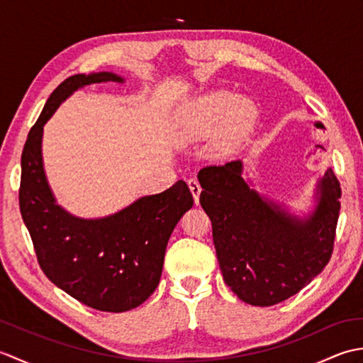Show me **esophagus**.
I'll return each instance as SVG.
<instances>
[{
  "label": "esophagus",
  "mask_w": 363,
  "mask_h": 363,
  "mask_svg": "<svg viewBox=\"0 0 363 363\" xmlns=\"http://www.w3.org/2000/svg\"><path fill=\"white\" fill-rule=\"evenodd\" d=\"M187 184H189V187H190L191 195H194V198H195V203L198 204L199 203V194H201V186H199L198 179H194V177H191V179H189Z\"/></svg>",
  "instance_id": "esophagus-1"
}]
</instances>
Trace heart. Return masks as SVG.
<instances>
[{
    "mask_svg": "<svg viewBox=\"0 0 363 363\" xmlns=\"http://www.w3.org/2000/svg\"><path fill=\"white\" fill-rule=\"evenodd\" d=\"M225 117L228 133L238 135L251 125L256 109L248 99H237L233 91L215 90L195 99L184 112L182 133L187 137H206L221 125Z\"/></svg>",
    "mask_w": 363,
    "mask_h": 363,
    "instance_id": "heart-1",
    "label": "heart"
}]
</instances>
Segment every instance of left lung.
<instances>
[{"label":"left lung","mask_w":363,"mask_h":363,"mask_svg":"<svg viewBox=\"0 0 363 363\" xmlns=\"http://www.w3.org/2000/svg\"><path fill=\"white\" fill-rule=\"evenodd\" d=\"M198 179L223 279L245 303H282L325 269L334 251L342 196L333 169L320 181L318 206L306 220L250 189L240 160L199 169Z\"/></svg>","instance_id":"left-lung-1"}]
</instances>
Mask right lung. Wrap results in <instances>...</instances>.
I'll list each match as a JSON object with an SVG mask.
<instances>
[{"instance_id": "right-lung-1", "label": "right lung", "mask_w": 363, "mask_h": 363, "mask_svg": "<svg viewBox=\"0 0 363 363\" xmlns=\"http://www.w3.org/2000/svg\"><path fill=\"white\" fill-rule=\"evenodd\" d=\"M106 81L123 82L107 72L74 74L50 95L21 152L18 201L45 276L91 309L117 313L135 309L156 290L168 238L194 196L177 181L98 220L76 218L56 204L42 164L43 125L74 90Z\"/></svg>"}]
</instances>
